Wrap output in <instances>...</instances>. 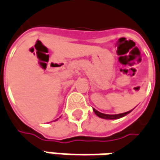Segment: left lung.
I'll list each match as a JSON object with an SVG mask.
<instances>
[{
    "mask_svg": "<svg viewBox=\"0 0 160 160\" xmlns=\"http://www.w3.org/2000/svg\"><path fill=\"white\" fill-rule=\"evenodd\" d=\"M132 111V110H131ZM131 111L127 112H123V113H119V114H105V113H101L99 112L95 109H93V112H95V114L99 117V118H102V119H119V118H122L124 116H126L127 114H128L129 112H131Z\"/></svg>",
    "mask_w": 160,
    "mask_h": 160,
    "instance_id": "obj_1",
    "label": "left lung"
}]
</instances>
